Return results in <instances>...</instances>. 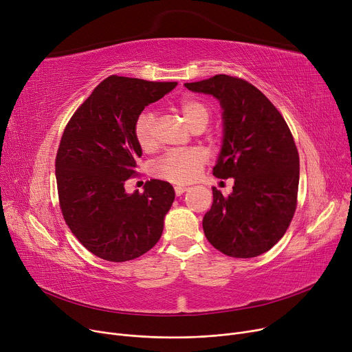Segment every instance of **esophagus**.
<instances>
[{"instance_id":"esophagus-1","label":"esophagus","mask_w":352,"mask_h":352,"mask_svg":"<svg viewBox=\"0 0 352 352\" xmlns=\"http://www.w3.org/2000/svg\"><path fill=\"white\" fill-rule=\"evenodd\" d=\"M174 190H175V195H177V197H179V195H182L184 192H186L188 188H187V187H184V186H177Z\"/></svg>"}]
</instances>
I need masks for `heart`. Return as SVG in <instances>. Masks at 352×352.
<instances>
[{"label":"heart","instance_id":"b5f03b06","mask_svg":"<svg viewBox=\"0 0 352 352\" xmlns=\"http://www.w3.org/2000/svg\"><path fill=\"white\" fill-rule=\"evenodd\" d=\"M181 116L188 122L194 131H202L211 120V109L206 102L198 98H184L178 104ZM134 137L144 150H150L155 145V117L153 113H142L134 125ZM207 162V154L199 148L186 151H173L165 154L154 165V174L158 178L175 184H187L195 179Z\"/></svg>","mask_w":352,"mask_h":352}]
</instances>
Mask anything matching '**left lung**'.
Listing matches in <instances>:
<instances>
[{
    "instance_id": "obj_1",
    "label": "left lung",
    "mask_w": 352,
    "mask_h": 352,
    "mask_svg": "<svg viewBox=\"0 0 352 352\" xmlns=\"http://www.w3.org/2000/svg\"><path fill=\"white\" fill-rule=\"evenodd\" d=\"M184 85L219 101L223 144L212 174L234 178L228 197L212 187L204 234L226 255H261L284 236L297 207L300 157L289 128L263 92L241 78L219 74Z\"/></svg>"
}]
</instances>
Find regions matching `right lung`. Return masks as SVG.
Instances as JSON below:
<instances>
[{
  "label": "right lung",
  "instance_id": "add662e5",
  "mask_svg": "<svg viewBox=\"0 0 352 352\" xmlns=\"http://www.w3.org/2000/svg\"><path fill=\"white\" fill-rule=\"evenodd\" d=\"M177 87L111 76L67 124L55 160L60 207L78 241L105 261L124 263L150 251L161 238L175 191L151 179L128 194L125 181L142 155L134 125L144 108Z\"/></svg>",
  "mask_w": 352,
  "mask_h": 352
}]
</instances>
